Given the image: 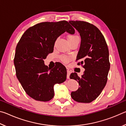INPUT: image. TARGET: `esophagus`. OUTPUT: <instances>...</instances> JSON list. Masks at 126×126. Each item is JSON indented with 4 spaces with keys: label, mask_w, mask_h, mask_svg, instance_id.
<instances>
[{
    "label": "esophagus",
    "mask_w": 126,
    "mask_h": 126,
    "mask_svg": "<svg viewBox=\"0 0 126 126\" xmlns=\"http://www.w3.org/2000/svg\"><path fill=\"white\" fill-rule=\"evenodd\" d=\"M67 78L68 79L69 78V76H70V74L71 73V71H70L69 69H67Z\"/></svg>",
    "instance_id": "esophagus-1"
}]
</instances>
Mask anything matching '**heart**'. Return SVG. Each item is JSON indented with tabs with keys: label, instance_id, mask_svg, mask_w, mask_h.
<instances>
[{
	"label": "heart",
	"instance_id": "b5f03b06",
	"mask_svg": "<svg viewBox=\"0 0 126 126\" xmlns=\"http://www.w3.org/2000/svg\"><path fill=\"white\" fill-rule=\"evenodd\" d=\"M67 39H68V42H71L73 41V40H75L77 39H79V38L78 37L77 35H72V34H68L67 35ZM62 60L64 62H67L69 60L68 57H65V56H63L62 57Z\"/></svg>",
	"mask_w": 126,
	"mask_h": 126
}]
</instances>
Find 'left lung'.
I'll list each match as a JSON object with an SVG mask.
<instances>
[{"label":"left lung","mask_w":126,"mask_h":126,"mask_svg":"<svg viewBox=\"0 0 126 126\" xmlns=\"http://www.w3.org/2000/svg\"><path fill=\"white\" fill-rule=\"evenodd\" d=\"M79 33L81 42L76 61L85 69L79 77L74 72L70 78L77 81L78 89L71 97L80 103H90L99 96L105 87L110 68L109 51L104 36L94 25L84 21H69Z\"/></svg>","instance_id":"obj_1"}]
</instances>
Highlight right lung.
Wrapping results in <instances>:
<instances>
[{"label":"right lung","mask_w":126,"mask_h":126,"mask_svg":"<svg viewBox=\"0 0 126 126\" xmlns=\"http://www.w3.org/2000/svg\"><path fill=\"white\" fill-rule=\"evenodd\" d=\"M65 32L71 34L75 32L65 20L38 23L28 29L17 44L14 59L16 77L27 94L36 101L52 99L54 85L67 78L63 64L50 69L44 61L53 52L57 38Z\"/></svg>","instance_id":"right-lung-1"}]
</instances>
